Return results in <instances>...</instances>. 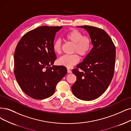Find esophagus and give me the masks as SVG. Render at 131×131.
Instances as JSON below:
<instances>
[{
  "label": "esophagus",
  "mask_w": 131,
  "mask_h": 131,
  "mask_svg": "<svg viewBox=\"0 0 131 131\" xmlns=\"http://www.w3.org/2000/svg\"><path fill=\"white\" fill-rule=\"evenodd\" d=\"M67 72H68L69 73H72V71L69 69H67Z\"/></svg>",
  "instance_id": "34e87169"
}]
</instances>
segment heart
Wrapping results in <instances>:
<instances>
[{
    "label": "heart",
    "instance_id": "obj_1",
    "mask_svg": "<svg viewBox=\"0 0 131 131\" xmlns=\"http://www.w3.org/2000/svg\"><path fill=\"white\" fill-rule=\"evenodd\" d=\"M66 39L74 44L73 52L78 53L82 57L88 55L92 47L91 39L87 36H83L80 31L72 29L67 32L65 36ZM53 49L56 53L59 54L61 51V41L60 39L56 40L53 43ZM80 60L79 57L76 54L64 55L58 60V64L67 68H71L77 64Z\"/></svg>",
    "mask_w": 131,
    "mask_h": 131
}]
</instances>
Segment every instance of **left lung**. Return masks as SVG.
<instances>
[{"label": "left lung", "instance_id": "left-lung-1", "mask_svg": "<svg viewBox=\"0 0 131 131\" xmlns=\"http://www.w3.org/2000/svg\"><path fill=\"white\" fill-rule=\"evenodd\" d=\"M89 34L93 47L78 69L72 70L77 80L72 86V91L77 98L91 101L102 95L112 80L115 61V47L110 37L105 31L90 26H78ZM83 71H79L78 69Z\"/></svg>", "mask_w": 131, "mask_h": 131}]
</instances>
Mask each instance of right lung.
Returning a JSON list of instances; mask_svg holds the SVG:
<instances>
[{
  "mask_svg": "<svg viewBox=\"0 0 131 131\" xmlns=\"http://www.w3.org/2000/svg\"><path fill=\"white\" fill-rule=\"evenodd\" d=\"M62 26H42L26 33L14 54V75L23 92L35 99L54 94L57 84L67 74L65 66L54 65L53 46Z\"/></svg>",
  "mask_w": 131,
  "mask_h": 131,
  "instance_id": "1",
  "label": "right lung"
}]
</instances>
